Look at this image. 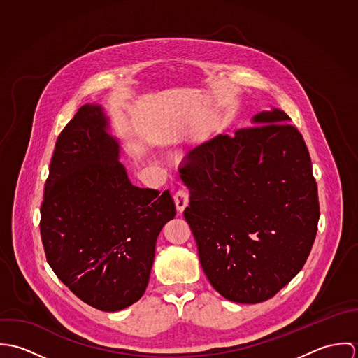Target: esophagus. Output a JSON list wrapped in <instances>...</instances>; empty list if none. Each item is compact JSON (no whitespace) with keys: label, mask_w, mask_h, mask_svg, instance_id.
I'll list each match as a JSON object with an SVG mask.
<instances>
[{"label":"esophagus","mask_w":358,"mask_h":358,"mask_svg":"<svg viewBox=\"0 0 358 358\" xmlns=\"http://www.w3.org/2000/svg\"><path fill=\"white\" fill-rule=\"evenodd\" d=\"M189 192L186 189H179L175 196H173V200H175V204H176V209L179 213H182L185 210V208L189 204Z\"/></svg>","instance_id":"1"}]
</instances>
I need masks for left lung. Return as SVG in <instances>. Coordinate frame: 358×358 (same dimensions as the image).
Here are the masks:
<instances>
[{
	"label": "left lung",
	"instance_id": "8db88e82",
	"mask_svg": "<svg viewBox=\"0 0 358 358\" xmlns=\"http://www.w3.org/2000/svg\"><path fill=\"white\" fill-rule=\"evenodd\" d=\"M255 127L193 149L179 168L185 209L209 282L226 299L260 303L305 266L320 217L317 183L301 132L274 108Z\"/></svg>",
	"mask_w": 358,
	"mask_h": 358
}]
</instances>
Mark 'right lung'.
Here are the masks:
<instances>
[{
  "label": "right lung",
  "mask_w": 358,
  "mask_h": 358,
  "mask_svg": "<svg viewBox=\"0 0 358 358\" xmlns=\"http://www.w3.org/2000/svg\"><path fill=\"white\" fill-rule=\"evenodd\" d=\"M107 128L87 103L57 136L40 231L57 278L87 305L118 311L145 294L157 237L176 209L169 190L129 182Z\"/></svg>",
  "instance_id": "1"
}]
</instances>
